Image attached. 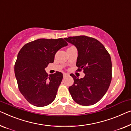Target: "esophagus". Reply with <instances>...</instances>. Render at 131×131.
Returning <instances> with one entry per match:
<instances>
[{
    "mask_svg": "<svg viewBox=\"0 0 131 131\" xmlns=\"http://www.w3.org/2000/svg\"><path fill=\"white\" fill-rule=\"evenodd\" d=\"M68 74H67V73H63V78H65L66 76H68Z\"/></svg>",
    "mask_w": 131,
    "mask_h": 131,
    "instance_id": "34e87169",
    "label": "esophagus"
}]
</instances>
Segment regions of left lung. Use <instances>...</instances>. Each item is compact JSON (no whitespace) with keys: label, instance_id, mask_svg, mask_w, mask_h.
I'll return each mask as SVG.
<instances>
[{"label":"left lung","instance_id":"obj_1","mask_svg":"<svg viewBox=\"0 0 131 131\" xmlns=\"http://www.w3.org/2000/svg\"><path fill=\"white\" fill-rule=\"evenodd\" d=\"M78 49V71L83 70L84 78L73 74L74 83L69 91L75 102L83 106L92 105L100 101L108 91L112 79L110 54L97 39L86 36L64 38Z\"/></svg>","mask_w":131,"mask_h":131}]
</instances>
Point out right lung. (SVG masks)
Here are the masks:
<instances>
[{
	"label": "right lung",
	"instance_id": "1",
	"mask_svg": "<svg viewBox=\"0 0 131 131\" xmlns=\"http://www.w3.org/2000/svg\"><path fill=\"white\" fill-rule=\"evenodd\" d=\"M68 45L62 38L39 39L25 44L15 65V74L20 93L34 106H45L55 99L63 74L48 75L45 68L54 62L60 49Z\"/></svg>",
	"mask_w": 131,
	"mask_h": 131
}]
</instances>
